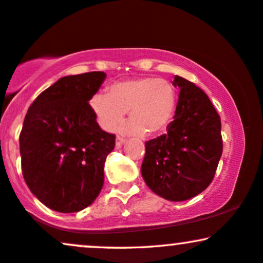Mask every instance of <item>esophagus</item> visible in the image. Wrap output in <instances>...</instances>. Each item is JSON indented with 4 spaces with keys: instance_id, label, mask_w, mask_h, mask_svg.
<instances>
[{
    "instance_id": "1",
    "label": "esophagus",
    "mask_w": 263,
    "mask_h": 263,
    "mask_svg": "<svg viewBox=\"0 0 263 263\" xmlns=\"http://www.w3.org/2000/svg\"><path fill=\"white\" fill-rule=\"evenodd\" d=\"M125 142H126V140L123 137H117L116 138V147H121L122 144H125Z\"/></svg>"
}]
</instances>
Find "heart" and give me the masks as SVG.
<instances>
[{"instance_id": "heart-1", "label": "heart", "mask_w": 263, "mask_h": 263, "mask_svg": "<svg viewBox=\"0 0 263 263\" xmlns=\"http://www.w3.org/2000/svg\"><path fill=\"white\" fill-rule=\"evenodd\" d=\"M90 106L106 131H112L128 111L132 120L126 126L128 132L157 135L167 129L173 119L177 90L171 81L161 78H137L112 84L108 93H95Z\"/></svg>"}]
</instances>
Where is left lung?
<instances>
[{"label": "left lung", "mask_w": 263, "mask_h": 263, "mask_svg": "<svg viewBox=\"0 0 263 263\" xmlns=\"http://www.w3.org/2000/svg\"><path fill=\"white\" fill-rule=\"evenodd\" d=\"M179 99L167 134L146 142L141 173L148 188L171 201L200 194L215 176L222 153L221 121L200 87L174 77Z\"/></svg>", "instance_id": "obj_1"}]
</instances>
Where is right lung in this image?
Instances as JSON below:
<instances>
[{"instance_id":"right-lung-1","label":"right lung","mask_w":263,"mask_h":263,"mask_svg":"<svg viewBox=\"0 0 263 263\" xmlns=\"http://www.w3.org/2000/svg\"><path fill=\"white\" fill-rule=\"evenodd\" d=\"M102 71L60 78L29 106L20 135L22 173L35 198L59 213H77L98 198L115 135L102 131L89 101Z\"/></svg>"}]
</instances>
